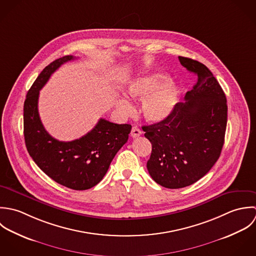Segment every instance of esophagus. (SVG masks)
I'll use <instances>...</instances> for the list:
<instances>
[{
	"instance_id": "obj_1",
	"label": "esophagus",
	"mask_w": 256,
	"mask_h": 256,
	"mask_svg": "<svg viewBox=\"0 0 256 256\" xmlns=\"http://www.w3.org/2000/svg\"><path fill=\"white\" fill-rule=\"evenodd\" d=\"M142 134V130L138 128H136V126H134L132 128V132H130V136H132V138H138V136H140Z\"/></svg>"
}]
</instances>
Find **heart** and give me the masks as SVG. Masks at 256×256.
<instances>
[{"label":"heart","instance_id":"1","mask_svg":"<svg viewBox=\"0 0 256 256\" xmlns=\"http://www.w3.org/2000/svg\"><path fill=\"white\" fill-rule=\"evenodd\" d=\"M126 93L134 100H142V114L150 122H160L170 116L180 97L179 87L163 72L138 76L128 83ZM118 106L126 112L132 110L130 102L124 97L120 99Z\"/></svg>","mask_w":256,"mask_h":256}]
</instances>
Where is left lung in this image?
I'll list each match as a JSON object with an SVG mask.
<instances>
[{"label":"left lung","instance_id":"obj_1","mask_svg":"<svg viewBox=\"0 0 256 256\" xmlns=\"http://www.w3.org/2000/svg\"><path fill=\"white\" fill-rule=\"evenodd\" d=\"M197 81L166 120L144 126L152 150L146 167L154 181L169 189L187 187L210 170L224 142L228 120L226 95L203 63L179 56Z\"/></svg>","mask_w":256,"mask_h":256}]
</instances>
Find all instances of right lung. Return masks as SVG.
<instances>
[{
    "label": "right lung",
    "mask_w": 256,
    "mask_h": 256,
    "mask_svg": "<svg viewBox=\"0 0 256 256\" xmlns=\"http://www.w3.org/2000/svg\"><path fill=\"white\" fill-rule=\"evenodd\" d=\"M75 58L66 55L54 60L34 82L24 104V136L30 157L48 177L80 191L102 180L114 155L128 142L132 126L100 118L91 132L72 142H59L46 130L38 108L40 91L53 72Z\"/></svg>",
    "instance_id": "obj_1"
}]
</instances>
